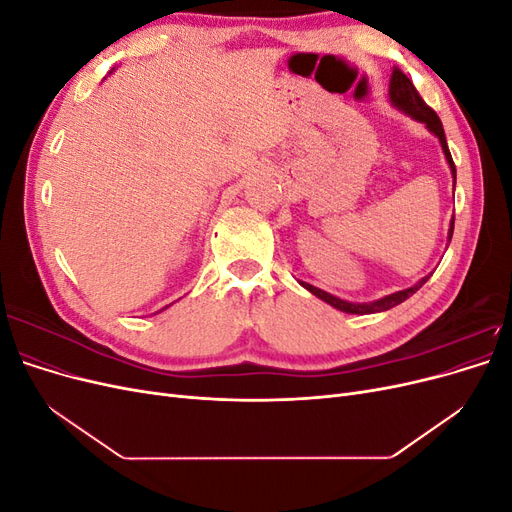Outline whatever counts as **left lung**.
I'll return each instance as SVG.
<instances>
[{
	"instance_id": "obj_1",
	"label": "left lung",
	"mask_w": 512,
	"mask_h": 512,
	"mask_svg": "<svg viewBox=\"0 0 512 512\" xmlns=\"http://www.w3.org/2000/svg\"><path fill=\"white\" fill-rule=\"evenodd\" d=\"M389 100L391 104L397 108L399 113H404L408 117H412L414 121L418 123H425V128L438 138L440 141V147L444 151V158H446V164L448 168H451V175H453V190H455V181H457V170H455V164H453V158H451V151H448V145H446V136H444V128H442V121L440 117L436 115V111H431V108L423 102V98L418 96V91L414 89L412 81L408 79V76L401 72L399 68H393V74H391V83H389ZM453 228H455V218L451 220V228H448V243H451L453 239ZM431 277L425 275L418 280L414 286L410 288H404V290H397L393 294H386V297L382 299H376V301H369V303H354V301H346V299H339L335 297V294L331 292H324L312 284L307 282H301L299 284L314 294V297H318L320 301L329 303L331 307L339 309V312H346V314H378V312H386V309H391L399 303H404L406 299H410L412 294L421 288L427 280Z\"/></svg>"
}]
</instances>
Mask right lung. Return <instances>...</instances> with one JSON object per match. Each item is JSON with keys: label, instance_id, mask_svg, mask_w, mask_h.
Segmentation results:
<instances>
[{"label": "right lung", "instance_id": "right-lung-1", "mask_svg": "<svg viewBox=\"0 0 512 512\" xmlns=\"http://www.w3.org/2000/svg\"><path fill=\"white\" fill-rule=\"evenodd\" d=\"M166 307H168V305H166ZM166 307H164V309H166Z\"/></svg>", "mask_w": 512, "mask_h": 512}]
</instances>
